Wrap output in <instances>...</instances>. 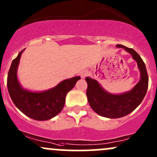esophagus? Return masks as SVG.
Masks as SVG:
<instances>
[{"label": "esophagus", "instance_id": "esophagus-1", "mask_svg": "<svg viewBox=\"0 0 157 157\" xmlns=\"http://www.w3.org/2000/svg\"><path fill=\"white\" fill-rule=\"evenodd\" d=\"M88 71H87V70H83V71H82V72H80V76L82 77V78H85V77H86L87 75H88Z\"/></svg>", "mask_w": 157, "mask_h": 157}]
</instances>
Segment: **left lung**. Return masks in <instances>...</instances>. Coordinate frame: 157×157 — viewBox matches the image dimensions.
Returning <instances> with one entry per match:
<instances>
[{
	"instance_id": "left-lung-1",
	"label": "left lung",
	"mask_w": 157,
	"mask_h": 157,
	"mask_svg": "<svg viewBox=\"0 0 157 157\" xmlns=\"http://www.w3.org/2000/svg\"><path fill=\"white\" fill-rule=\"evenodd\" d=\"M123 48L132 55L138 64L140 71V81L132 90L124 93L114 94L106 91L95 79L86 77L88 83L87 98L90 107L100 116L109 119H117L131 113L140 104L148 88V75L146 66L138 53L132 48L122 44L116 45Z\"/></svg>"
}]
</instances>
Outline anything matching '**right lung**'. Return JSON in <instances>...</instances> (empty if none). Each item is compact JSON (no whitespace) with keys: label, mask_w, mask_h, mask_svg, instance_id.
I'll list each match as a JSON object with an SVG mask.
<instances>
[{"label":"right lung","mask_w":157,"mask_h":157,"mask_svg":"<svg viewBox=\"0 0 157 157\" xmlns=\"http://www.w3.org/2000/svg\"><path fill=\"white\" fill-rule=\"evenodd\" d=\"M24 50L19 53L11 63L7 76L8 92L15 106L22 113L35 120H48L61 112L67 93L74 88L81 77L65 79L56 86L43 91L25 89L17 78V69Z\"/></svg>","instance_id":"1"}]
</instances>
